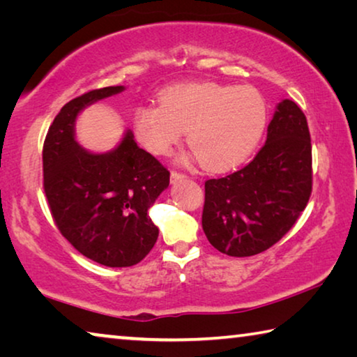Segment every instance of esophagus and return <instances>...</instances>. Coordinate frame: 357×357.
<instances>
[{
  "label": "esophagus",
  "instance_id": "34e87169",
  "mask_svg": "<svg viewBox=\"0 0 357 357\" xmlns=\"http://www.w3.org/2000/svg\"><path fill=\"white\" fill-rule=\"evenodd\" d=\"M172 183H176L178 179H181V178H184V174L183 173H179V172H172Z\"/></svg>",
  "mask_w": 357,
  "mask_h": 357
}]
</instances>
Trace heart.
Wrapping results in <instances>:
<instances>
[{
    "instance_id": "1",
    "label": "heart",
    "mask_w": 357,
    "mask_h": 357,
    "mask_svg": "<svg viewBox=\"0 0 357 357\" xmlns=\"http://www.w3.org/2000/svg\"><path fill=\"white\" fill-rule=\"evenodd\" d=\"M160 107L134 114L138 140L165 155L187 130V144L211 172H225L252 154L266 126V104L255 88L217 83L176 84L160 93Z\"/></svg>"
}]
</instances>
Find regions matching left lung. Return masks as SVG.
<instances>
[{
  "instance_id": "8db88e82",
  "label": "left lung",
  "mask_w": 357,
  "mask_h": 357,
  "mask_svg": "<svg viewBox=\"0 0 357 357\" xmlns=\"http://www.w3.org/2000/svg\"><path fill=\"white\" fill-rule=\"evenodd\" d=\"M312 193V143L305 114L285 99L250 164L204 183L203 231L217 250L252 257L285 236Z\"/></svg>"
}]
</instances>
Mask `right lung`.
Wrapping results in <instances>:
<instances>
[{
    "mask_svg": "<svg viewBox=\"0 0 357 357\" xmlns=\"http://www.w3.org/2000/svg\"><path fill=\"white\" fill-rule=\"evenodd\" d=\"M123 89H93L68 102L42 149L44 190L58 229L82 255L108 268L134 266L153 249L159 228L148 209L170 184V172L137 146L130 130L105 154L75 142L78 113Z\"/></svg>",
    "mask_w": 357,
    "mask_h": 357,
    "instance_id": "obj_1",
    "label": "right lung"
}]
</instances>
